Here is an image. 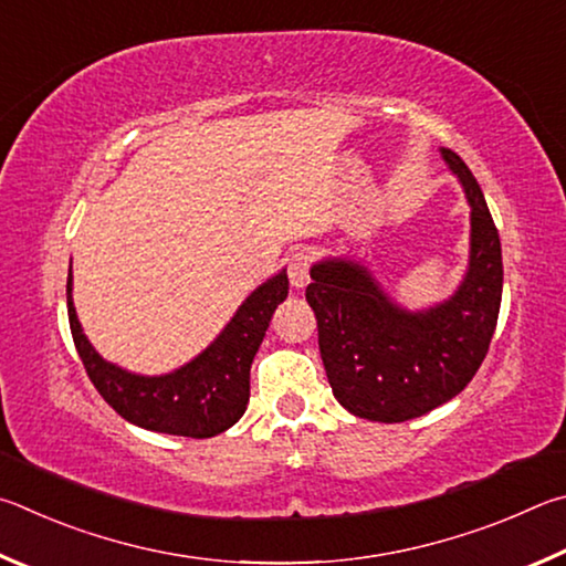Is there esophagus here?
Listing matches in <instances>:
<instances>
[{
	"label": "esophagus",
	"mask_w": 566,
	"mask_h": 566,
	"mask_svg": "<svg viewBox=\"0 0 566 566\" xmlns=\"http://www.w3.org/2000/svg\"><path fill=\"white\" fill-rule=\"evenodd\" d=\"M311 263H313V255L308 251H295L289 258V277L295 289H305L311 281Z\"/></svg>",
	"instance_id": "34e87169"
}]
</instances>
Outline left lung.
I'll return each mask as SVG.
<instances>
[{"label": "left lung", "mask_w": 566, "mask_h": 566, "mask_svg": "<svg viewBox=\"0 0 566 566\" xmlns=\"http://www.w3.org/2000/svg\"><path fill=\"white\" fill-rule=\"evenodd\" d=\"M472 206L470 271L448 303L424 313L392 305L360 263L313 265L305 301L335 400L373 422H405L460 395L480 370L497 328L502 248L478 178L442 148Z\"/></svg>", "instance_id": "left-lung-1"}]
</instances>
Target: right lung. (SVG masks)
<instances>
[{"mask_svg":"<svg viewBox=\"0 0 566 566\" xmlns=\"http://www.w3.org/2000/svg\"><path fill=\"white\" fill-rule=\"evenodd\" d=\"M285 295H289V275L277 273L248 295L226 331L196 360L171 375L144 378L98 358L76 321L72 268L66 277L69 328H72L78 358L98 395L124 420L138 428L193 440L213 438L241 420L251 398V363Z\"/></svg>","mask_w":566,"mask_h":566,"instance_id":"1","label":"right lung"}]
</instances>
